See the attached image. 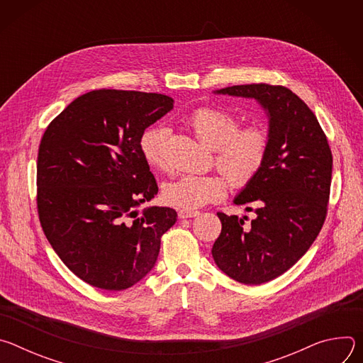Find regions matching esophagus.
<instances>
[{
  "mask_svg": "<svg viewBox=\"0 0 363 363\" xmlns=\"http://www.w3.org/2000/svg\"><path fill=\"white\" fill-rule=\"evenodd\" d=\"M196 216H199V211H195V210H179L178 211L179 218H192Z\"/></svg>",
  "mask_w": 363,
  "mask_h": 363,
  "instance_id": "1",
  "label": "esophagus"
}]
</instances>
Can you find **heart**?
Here are the masks:
<instances>
[{"label": "heart", "mask_w": 363, "mask_h": 363, "mask_svg": "<svg viewBox=\"0 0 363 363\" xmlns=\"http://www.w3.org/2000/svg\"><path fill=\"white\" fill-rule=\"evenodd\" d=\"M188 126L208 147L216 149V165L235 188L248 185L262 171L270 147V133L262 125L238 128V119L224 109L203 106L194 111ZM169 132L150 126L139 138V150L146 164L165 169V147ZM227 181L220 175H182L164 186L167 203L181 210H195L221 199Z\"/></svg>", "instance_id": "obj_1"}]
</instances>
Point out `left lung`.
Masks as SVG:
<instances>
[{"label":"left lung","mask_w":363,"mask_h":363,"mask_svg":"<svg viewBox=\"0 0 363 363\" xmlns=\"http://www.w3.org/2000/svg\"><path fill=\"white\" fill-rule=\"evenodd\" d=\"M216 93L255 99L269 116L267 160L234 199L257 217L245 225L247 217L217 213L223 228L211 250L228 277L263 284L294 266L319 235L328 214L332 150L315 113L284 86L252 83Z\"/></svg>","instance_id":"1"}]
</instances>
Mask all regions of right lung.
<instances>
[{"instance_id":"right-lung-1","label":"right lung","mask_w":363,"mask_h":363,"mask_svg":"<svg viewBox=\"0 0 363 363\" xmlns=\"http://www.w3.org/2000/svg\"><path fill=\"white\" fill-rule=\"evenodd\" d=\"M174 108L160 93L100 89L47 126L37 158V210L60 260L87 284L119 291L157 263L175 224L168 206L135 208L158 194L139 138Z\"/></svg>"}]
</instances>
